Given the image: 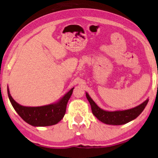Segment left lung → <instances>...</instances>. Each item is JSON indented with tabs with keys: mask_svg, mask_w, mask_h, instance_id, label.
Returning <instances> with one entry per match:
<instances>
[{
	"mask_svg": "<svg viewBox=\"0 0 158 158\" xmlns=\"http://www.w3.org/2000/svg\"><path fill=\"white\" fill-rule=\"evenodd\" d=\"M85 95L86 98L89 101L90 106H91L92 113L94 114V115L101 122L109 125H122L135 119L143 111L149 101V99L148 98L141 104L136 107L131 108V109L109 111L101 109L93 101L88 93H86Z\"/></svg>",
	"mask_w": 158,
	"mask_h": 158,
	"instance_id": "left-lung-1",
	"label": "left lung"
}]
</instances>
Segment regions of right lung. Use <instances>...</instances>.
<instances>
[{
    "mask_svg": "<svg viewBox=\"0 0 158 158\" xmlns=\"http://www.w3.org/2000/svg\"><path fill=\"white\" fill-rule=\"evenodd\" d=\"M8 96L11 105L23 121L34 127H47L57 124L64 117L66 107L74 88L70 89L57 102L42 106H24L16 102L10 96L8 86Z\"/></svg>",
    "mask_w": 158,
    "mask_h": 158,
    "instance_id": "obj_1",
    "label": "right lung"
}]
</instances>
